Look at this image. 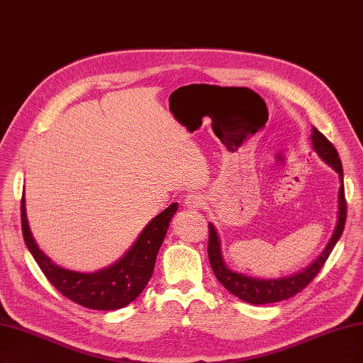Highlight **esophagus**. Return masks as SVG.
Here are the masks:
<instances>
[{
    "label": "esophagus",
    "mask_w": 363,
    "mask_h": 363,
    "mask_svg": "<svg viewBox=\"0 0 363 363\" xmlns=\"http://www.w3.org/2000/svg\"><path fill=\"white\" fill-rule=\"evenodd\" d=\"M184 203L186 208L190 209H197V208H202L205 205V197L202 194H197V193H190L186 194Z\"/></svg>",
    "instance_id": "esophagus-1"
}]
</instances>
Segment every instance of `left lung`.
<instances>
[{"instance_id":"8db88e82","label":"left lung","mask_w":363,"mask_h":363,"mask_svg":"<svg viewBox=\"0 0 363 363\" xmlns=\"http://www.w3.org/2000/svg\"><path fill=\"white\" fill-rule=\"evenodd\" d=\"M311 140L314 151L318 154V157L326 161V163L340 174V193H338V220L337 225H335L333 235L328 242L323 252L302 272H298L290 277L278 278V279H259L247 277L244 274L233 272L232 269L225 266L221 254V244L220 236L213 227L212 223H209V242H208V257L213 274H216L220 283L229 290L233 296L239 298L240 301L252 303V305H264V303H274L279 301H286L293 298L294 294L302 291L311 281L317 277V274L321 271V267L326 263L329 254L332 252L333 247L337 245L340 240L345 218H347V202L344 196V173H342V164L338 157L335 146L321 134L315 127H313L311 131Z\"/></svg>"}]
</instances>
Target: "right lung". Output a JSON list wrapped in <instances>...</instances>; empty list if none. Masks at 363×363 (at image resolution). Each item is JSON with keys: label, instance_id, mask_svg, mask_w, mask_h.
Masks as SVG:
<instances>
[{"label": "right lung", "instance_id": "1", "mask_svg": "<svg viewBox=\"0 0 363 363\" xmlns=\"http://www.w3.org/2000/svg\"><path fill=\"white\" fill-rule=\"evenodd\" d=\"M177 211L178 203H172L163 212H160L155 218L147 223L136 242L116 263L97 272L82 274L64 269L38 248L30 230L28 220H26L23 194L21 200L23 240L49 283L67 299L89 310L100 311L124 308L143 291L147 281L152 277L158 250L163 244L169 223Z\"/></svg>", "mask_w": 363, "mask_h": 363}]
</instances>
